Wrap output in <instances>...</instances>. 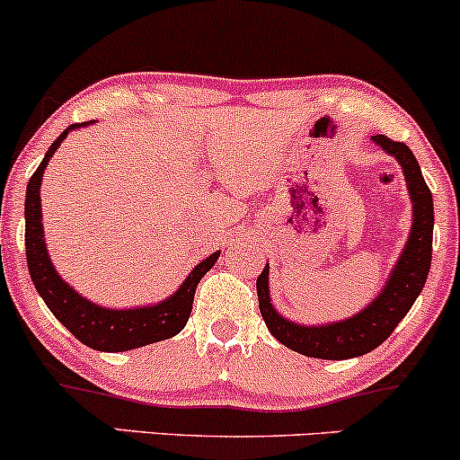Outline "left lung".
<instances>
[{
    "label": "left lung",
    "instance_id": "8db88e82",
    "mask_svg": "<svg viewBox=\"0 0 460 460\" xmlns=\"http://www.w3.org/2000/svg\"><path fill=\"white\" fill-rule=\"evenodd\" d=\"M369 140L400 164L411 205H413L411 209L413 220H411L406 244L378 296H374L372 303L346 320L326 322V324H300V322L285 318L272 305L270 283H268L270 263H266V268L257 277V298H260V311L268 331L289 350L305 357L341 361V358L367 355L369 350L381 346L400 324V320L409 314L429 277L435 209H432V194L421 177L420 164L413 151L402 142L389 140L383 134L372 136Z\"/></svg>",
    "mask_w": 460,
    "mask_h": 460
}]
</instances>
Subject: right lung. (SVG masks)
Returning a JSON list of instances; mask_svg holds the SVG:
<instances>
[{"label":"right lung","mask_w":460,"mask_h":460,"mask_svg":"<svg viewBox=\"0 0 460 460\" xmlns=\"http://www.w3.org/2000/svg\"><path fill=\"white\" fill-rule=\"evenodd\" d=\"M91 123L68 125L47 149L43 162L30 177L25 190V255H28V270L39 296L45 300L51 314L66 326L84 346L102 352H123L134 348L155 344V341L171 340L186 326L192 311L194 292L200 279L205 277L216 261L220 251L205 257L192 268L186 281L172 292L171 296L155 305H138V307L112 309L102 307L77 292L71 283H66L49 260L45 242L43 208H40V183L54 153L60 149V142L68 131L88 128Z\"/></svg>","instance_id":"1"}]
</instances>
